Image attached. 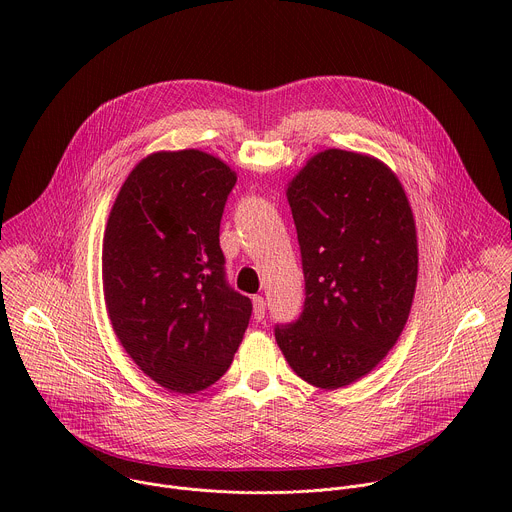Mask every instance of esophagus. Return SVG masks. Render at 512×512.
I'll return each mask as SVG.
<instances>
[{"mask_svg": "<svg viewBox=\"0 0 512 512\" xmlns=\"http://www.w3.org/2000/svg\"><path fill=\"white\" fill-rule=\"evenodd\" d=\"M253 316L257 322H261L265 318V300L261 296L253 298Z\"/></svg>", "mask_w": 512, "mask_h": 512, "instance_id": "34e87169", "label": "esophagus"}]
</instances>
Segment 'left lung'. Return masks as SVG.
Instances as JSON below:
<instances>
[{
	"mask_svg": "<svg viewBox=\"0 0 512 512\" xmlns=\"http://www.w3.org/2000/svg\"><path fill=\"white\" fill-rule=\"evenodd\" d=\"M306 281L296 322L275 340L320 389L369 375L401 336L417 285L415 221L399 178L377 158L326 150L287 186Z\"/></svg>",
	"mask_w": 512,
	"mask_h": 512,
	"instance_id": "left-lung-1",
	"label": "left lung"
}]
</instances>
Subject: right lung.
I'll list each match as a JSON object with an SVG mask.
<instances>
[{
    "instance_id": "obj_1",
    "label": "right lung",
    "mask_w": 512,
    "mask_h": 512,
    "mask_svg": "<svg viewBox=\"0 0 512 512\" xmlns=\"http://www.w3.org/2000/svg\"><path fill=\"white\" fill-rule=\"evenodd\" d=\"M237 174L200 150L158 152L123 182L103 239L111 326L137 367L174 393L221 379L253 304L235 291L218 243Z\"/></svg>"
}]
</instances>
